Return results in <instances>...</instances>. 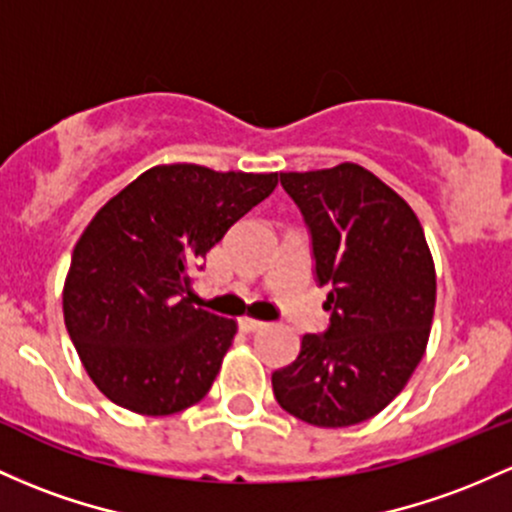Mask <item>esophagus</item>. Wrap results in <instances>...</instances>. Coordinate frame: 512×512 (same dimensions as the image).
<instances>
[{
	"label": "esophagus",
	"instance_id": "obj_1",
	"mask_svg": "<svg viewBox=\"0 0 512 512\" xmlns=\"http://www.w3.org/2000/svg\"><path fill=\"white\" fill-rule=\"evenodd\" d=\"M267 323H262V320H257V318H240V328L245 330V333H255V330H260V328H265Z\"/></svg>",
	"mask_w": 512,
	"mask_h": 512
}]
</instances>
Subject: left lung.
<instances>
[{"label":"left lung","instance_id":"left-lung-1","mask_svg":"<svg viewBox=\"0 0 512 512\" xmlns=\"http://www.w3.org/2000/svg\"><path fill=\"white\" fill-rule=\"evenodd\" d=\"M279 182L311 235L316 282L330 286V323L272 374L274 398L303 423L347 428L384 411L423 359L435 265L411 206L355 162Z\"/></svg>","mask_w":512,"mask_h":512}]
</instances>
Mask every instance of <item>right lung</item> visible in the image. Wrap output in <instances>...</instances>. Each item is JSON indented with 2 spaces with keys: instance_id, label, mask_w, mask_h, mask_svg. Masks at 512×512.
<instances>
[{
  "instance_id": "obj_1",
  "label": "right lung",
  "mask_w": 512,
  "mask_h": 512,
  "mask_svg": "<svg viewBox=\"0 0 512 512\" xmlns=\"http://www.w3.org/2000/svg\"><path fill=\"white\" fill-rule=\"evenodd\" d=\"M277 182V172L157 165L84 228L65 279V328L109 401L172 415L209 393L238 325L192 306V272Z\"/></svg>"
}]
</instances>
